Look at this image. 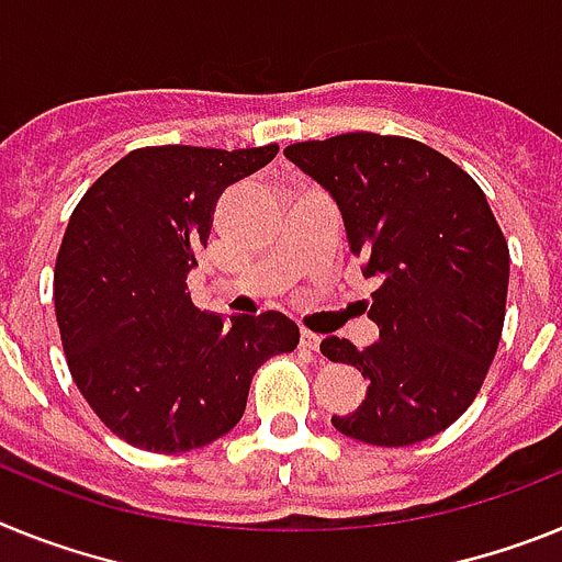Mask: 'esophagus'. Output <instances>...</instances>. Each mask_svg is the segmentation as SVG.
I'll return each instance as SVG.
<instances>
[{"label":"esophagus","instance_id":"34e87169","mask_svg":"<svg viewBox=\"0 0 562 562\" xmlns=\"http://www.w3.org/2000/svg\"><path fill=\"white\" fill-rule=\"evenodd\" d=\"M301 347H304V349H313V352H318L321 335L313 333V329H301Z\"/></svg>","mask_w":562,"mask_h":562}]
</instances>
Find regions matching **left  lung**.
I'll use <instances>...</instances> for the list:
<instances>
[{
    "mask_svg": "<svg viewBox=\"0 0 562 562\" xmlns=\"http://www.w3.org/2000/svg\"><path fill=\"white\" fill-rule=\"evenodd\" d=\"M284 153L333 193L349 247L381 281L369 306L381 340H321L329 361L369 381L363 404L333 426L372 446L438 435L481 392L506 318L509 244L481 184L406 136L340 133Z\"/></svg>",
    "mask_w": 562,
    "mask_h": 562,
    "instance_id": "obj_1",
    "label": "left lung"
}]
</instances>
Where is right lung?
<instances>
[{
	"mask_svg": "<svg viewBox=\"0 0 562 562\" xmlns=\"http://www.w3.org/2000/svg\"><path fill=\"white\" fill-rule=\"evenodd\" d=\"M276 153L138 147L88 187L67 222L53 270L67 369L131 446L176 454L213 443L241 420L258 367L299 347L281 313L222 321L187 290L218 195Z\"/></svg>",
	"mask_w": 562,
	"mask_h": 562,
	"instance_id": "obj_1",
	"label": "right lung"
}]
</instances>
